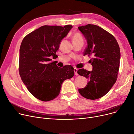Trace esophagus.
Segmentation results:
<instances>
[{
    "label": "esophagus",
    "instance_id": "34e87169",
    "mask_svg": "<svg viewBox=\"0 0 134 134\" xmlns=\"http://www.w3.org/2000/svg\"><path fill=\"white\" fill-rule=\"evenodd\" d=\"M74 72H75V75H78V74H77V69L74 68Z\"/></svg>",
    "mask_w": 134,
    "mask_h": 134
}]
</instances>
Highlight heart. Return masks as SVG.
I'll return each instance as SVG.
<instances>
[{
	"mask_svg": "<svg viewBox=\"0 0 134 134\" xmlns=\"http://www.w3.org/2000/svg\"><path fill=\"white\" fill-rule=\"evenodd\" d=\"M83 41L82 36L78 33L75 34L72 36V41H73V42H76V41Z\"/></svg>",
	"mask_w": 134,
	"mask_h": 134,
	"instance_id": "b5f03b06",
	"label": "heart"
}]
</instances>
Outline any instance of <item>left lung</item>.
Returning <instances> with one entry per match:
<instances>
[{
	"label": "left lung",
	"instance_id": "1",
	"mask_svg": "<svg viewBox=\"0 0 134 134\" xmlns=\"http://www.w3.org/2000/svg\"><path fill=\"white\" fill-rule=\"evenodd\" d=\"M88 43L83 55L92 56L90 62L92 71L84 69L78 75L88 78L85 88L78 89L81 95L89 99L104 96L116 82L120 63V49L116 39L102 27L92 24L78 27Z\"/></svg>",
	"mask_w": 134,
	"mask_h": 134
}]
</instances>
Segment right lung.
Wrapping results in <instances>:
<instances>
[{"mask_svg": "<svg viewBox=\"0 0 134 134\" xmlns=\"http://www.w3.org/2000/svg\"><path fill=\"white\" fill-rule=\"evenodd\" d=\"M72 26L44 25L26 35L20 47L19 72L29 92L44 102L56 98L62 84L74 76L70 65L60 68L50 57L55 58L62 39Z\"/></svg>", "mask_w": 134, "mask_h": 134, "instance_id": "add662e5", "label": "right lung"}]
</instances>
